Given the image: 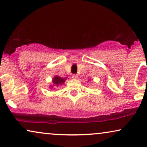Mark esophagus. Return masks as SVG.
Wrapping results in <instances>:
<instances>
[{
  "label": "esophagus",
  "instance_id": "1",
  "mask_svg": "<svg viewBox=\"0 0 147 147\" xmlns=\"http://www.w3.org/2000/svg\"><path fill=\"white\" fill-rule=\"evenodd\" d=\"M72 78H73L74 80H77L78 78V75H76V74H74V75L72 76Z\"/></svg>",
  "mask_w": 147,
  "mask_h": 147
}]
</instances>
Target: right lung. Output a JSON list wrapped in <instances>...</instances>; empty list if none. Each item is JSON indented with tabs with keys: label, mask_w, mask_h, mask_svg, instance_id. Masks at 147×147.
<instances>
[{
	"label": "right lung",
	"mask_w": 147,
	"mask_h": 147,
	"mask_svg": "<svg viewBox=\"0 0 147 147\" xmlns=\"http://www.w3.org/2000/svg\"><path fill=\"white\" fill-rule=\"evenodd\" d=\"M66 79H67V78H63L59 77V76H55L53 77V80H52V84H53V85L49 86L50 89H52L53 88V86H57V87H58V86H61L65 82Z\"/></svg>",
	"instance_id": "1"
}]
</instances>
